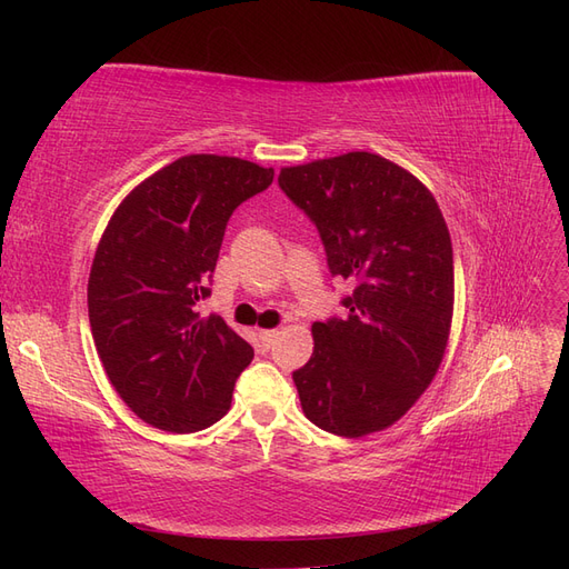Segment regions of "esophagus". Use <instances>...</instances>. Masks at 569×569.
Wrapping results in <instances>:
<instances>
[{"mask_svg":"<svg viewBox=\"0 0 569 569\" xmlns=\"http://www.w3.org/2000/svg\"><path fill=\"white\" fill-rule=\"evenodd\" d=\"M258 339H261V343L266 349H270L272 343H274V339H278V330H261L258 332Z\"/></svg>","mask_w":569,"mask_h":569,"instance_id":"obj_1","label":"esophagus"}]
</instances>
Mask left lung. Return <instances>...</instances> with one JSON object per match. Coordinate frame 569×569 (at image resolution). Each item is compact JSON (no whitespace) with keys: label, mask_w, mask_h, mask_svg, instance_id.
<instances>
[{"label":"left lung","mask_w":569,"mask_h":569,"mask_svg":"<svg viewBox=\"0 0 569 569\" xmlns=\"http://www.w3.org/2000/svg\"><path fill=\"white\" fill-rule=\"evenodd\" d=\"M282 192L316 222L347 318L313 322L295 375L306 418L358 439L403 418L435 380L453 318V247L432 192L370 151L289 166Z\"/></svg>","instance_id":"1"}]
</instances>
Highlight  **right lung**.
Returning a JSON list of instances; mask_svg holds the SVG:
<instances>
[{"label": "right lung", "mask_w": 569, "mask_h": 569, "mask_svg": "<svg viewBox=\"0 0 569 569\" xmlns=\"http://www.w3.org/2000/svg\"><path fill=\"white\" fill-rule=\"evenodd\" d=\"M274 170L189 153L120 201L88 282L94 347L113 389L163 432H199L230 410L253 349L220 316L201 318L228 220Z\"/></svg>", "instance_id": "obj_1"}]
</instances>
